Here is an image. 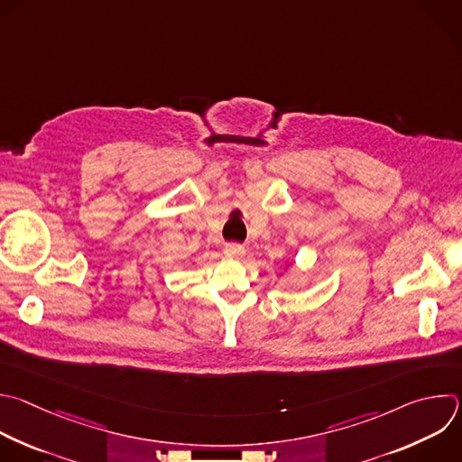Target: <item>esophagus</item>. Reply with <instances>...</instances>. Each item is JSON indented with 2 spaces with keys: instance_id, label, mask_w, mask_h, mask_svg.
<instances>
[{
  "instance_id": "34e87169",
  "label": "esophagus",
  "mask_w": 462,
  "mask_h": 462,
  "mask_svg": "<svg viewBox=\"0 0 462 462\" xmlns=\"http://www.w3.org/2000/svg\"><path fill=\"white\" fill-rule=\"evenodd\" d=\"M225 255L228 259H243L245 248L241 245H237V243H230V245L225 246Z\"/></svg>"
}]
</instances>
